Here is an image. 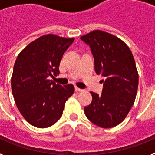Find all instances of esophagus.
I'll return each instance as SVG.
<instances>
[{"instance_id": "34e87169", "label": "esophagus", "mask_w": 155, "mask_h": 155, "mask_svg": "<svg viewBox=\"0 0 155 155\" xmlns=\"http://www.w3.org/2000/svg\"><path fill=\"white\" fill-rule=\"evenodd\" d=\"M75 91H83V89H81V88H79V87H75Z\"/></svg>"}]
</instances>
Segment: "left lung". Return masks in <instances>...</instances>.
I'll use <instances>...</instances> for the list:
<instances>
[{
  "instance_id": "8db88e82",
  "label": "left lung",
  "mask_w": 155,
  "mask_h": 155,
  "mask_svg": "<svg viewBox=\"0 0 155 155\" xmlns=\"http://www.w3.org/2000/svg\"><path fill=\"white\" fill-rule=\"evenodd\" d=\"M81 39L89 45L94 71L104 78L102 94L91 91L92 102L84 107L85 116L98 127H116L126 118L137 92L138 72L132 52L118 37L101 30Z\"/></svg>"
}]
</instances>
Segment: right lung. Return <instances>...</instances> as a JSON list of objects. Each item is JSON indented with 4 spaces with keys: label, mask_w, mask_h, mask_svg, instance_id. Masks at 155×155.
<instances>
[{
    "label": "right lung",
    "mask_w": 155,
    "mask_h": 155,
    "mask_svg": "<svg viewBox=\"0 0 155 155\" xmlns=\"http://www.w3.org/2000/svg\"><path fill=\"white\" fill-rule=\"evenodd\" d=\"M74 40L53 34L42 35L16 59L11 81L12 94L19 112L34 127L46 128L56 124L74 91L73 84L61 86L50 80L60 74L63 55Z\"/></svg>",
    "instance_id": "add662e5"
}]
</instances>
